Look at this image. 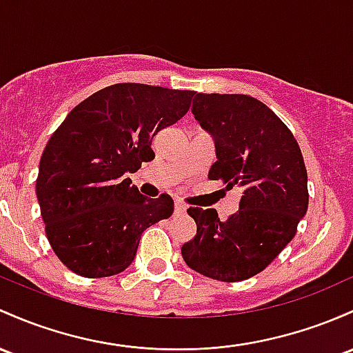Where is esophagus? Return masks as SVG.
I'll use <instances>...</instances> for the list:
<instances>
[{
    "instance_id": "esophagus-1",
    "label": "esophagus",
    "mask_w": 353,
    "mask_h": 353,
    "mask_svg": "<svg viewBox=\"0 0 353 353\" xmlns=\"http://www.w3.org/2000/svg\"><path fill=\"white\" fill-rule=\"evenodd\" d=\"M185 209L188 208H185L183 203H176V206H174V212H176V214H184Z\"/></svg>"
}]
</instances>
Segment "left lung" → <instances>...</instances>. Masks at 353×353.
Listing matches in <instances>:
<instances>
[{
    "mask_svg": "<svg viewBox=\"0 0 353 353\" xmlns=\"http://www.w3.org/2000/svg\"><path fill=\"white\" fill-rule=\"evenodd\" d=\"M192 114L214 139L209 179L241 188L226 221L216 209L189 208L196 236L181 248L185 265L219 281L254 276L296 233L308 208V176L292 130L263 102L241 94H196Z\"/></svg>",
    "mask_w": 353,
    "mask_h": 353,
    "instance_id": "8db88e82",
    "label": "left lung"
}]
</instances>
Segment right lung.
<instances>
[{
  "label": "right lung",
  "instance_id": "obj_1",
  "mask_svg": "<svg viewBox=\"0 0 353 353\" xmlns=\"http://www.w3.org/2000/svg\"><path fill=\"white\" fill-rule=\"evenodd\" d=\"M194 94L110 85L79 103L50 137L37 197L50 246L73 273H120L134 261L147 228L172 214V197L142 196L127 174L152 161L154 135L188 114Z\"/></svg>",
  "mask_w": 353,
  "mask_h": 353
}]
</instances>
